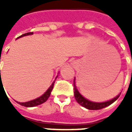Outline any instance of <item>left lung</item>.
Masks as SVG:
<instances>
[{"mask_svg": "<svg viewBox=\"0 0 132 132\" xmlns=\"http://www.w3.org/2000/svg\"><path fill=\"white\" fill-rule=\"evenodd\" d=\"M132 61V60H131ZM73 90H74V97L76 100L77 101L78 104H80L81 106H83V108H86L88 110H100L102 108H105L106 107H108L109 105H110L111 104H112L114 101H116L118 99L119 97V95L121 93H119L118 95H117L116 97H114L113 99L110 100H108L106 102H95L88 100V99H86L85 97H83L82 95L80 94V93L78 92L77 89V87L76 86V81H75V78L74 80H73Z\"/></svg>", "mask_w": 132, "mask_h": 132, "instance_id": "1", "label": "left lung"}]
</instances>
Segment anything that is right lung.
Masks as SVG:
<instances>
[{
	"instance_id": "add662e5",
	"label": "right lung",
	"mask_w": 132,
	"mask_h": 132,
	"mask_svg": "<svg viewBox=\"0 0 132 132\" xmlns=\"http://www.w3.org/2000/svg\"><path fill=\"white\" fill-rule=\"evenodd\" d=\"M33 35V32H28V33H25L24 35H21V36H20L19 37H24V36H27V35ZM17 38V39H18ZM58 77V76L56 77L55 78V80L56 79V78ZM54 81L52 83V84L50 86L49 88L47 89V90H46L44 93L42 95H41L40 97H37V98H36L35 100H30V101H28V102H17L18 104H20L22 106H24V107H27V108H32V107H35V106H37V105H39L41 104H42L44 102H45L48 100V98L50 96V95H51V93L52 91V89L54 88Z\"/></svg>"
}]
</instances>
